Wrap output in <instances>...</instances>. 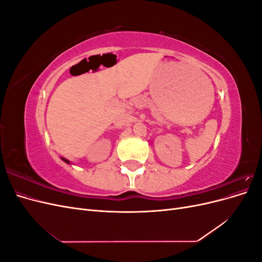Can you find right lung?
<instances>
[{
  "instance_id": "obj_1",
  "label": "right lung",
  "mask_w": 262,
  "mask_h": 262,
  "mask_svg": "<svg viewBox=\"0 0 262 262\" xmlns=\"http://www.w3.org/2000/svg\"><path fill=\"white\" fill-rule=\"evenodd\" d=\"M61 158H62V161H63V162H66L67 164H70V162H69L68 160H66V158H63V157H61Z\"/></svg>"
}]
</instances>
